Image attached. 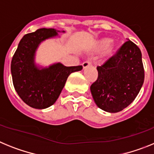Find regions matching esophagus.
Instances as JSON below:
<instances>
[{
  "mask_svg": "<svg viewBox=\"0 0 154 154\" xmlns=\"http://www.w3.org/2000/svg\"><path fill=\"white\" fill-rule=\"evenodd\" d=\"M91 63L90 61H85V62L83 63L82 64L83 68H84V69H85V68L88 67V66H91Z\"/></svg>",
  "mask_w": 154,
  "mask_h": 154,
  "instance_id": "34e87169",
  "label": "esophagus"
}]
</instances>
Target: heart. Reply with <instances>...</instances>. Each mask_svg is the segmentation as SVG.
Masks as SVG:
<instances>
[{
    "label": "heart",
    "mask_w": 154,
    "mask_h": 154,
    "mask_svg": "<svg viewBox=\"0 0 154 154\" xmlns=\"http://www.w3.org/2000/svg\"><path fill=\"white\" fill-rule=\"evenodd\" d=\"M112 38H103V39L100 40L98 43H97V49H99V50H105V49H108L110 45L112 44ZM112 53H113V48L112 47H109V49H108V51H107V56H112Z\"/></svg>",
    "instance_id": "b5f03b06"
}]
</instances>
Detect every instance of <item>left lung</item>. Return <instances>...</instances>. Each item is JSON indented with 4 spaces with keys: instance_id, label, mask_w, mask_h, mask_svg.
<instances>
[{
    "instance_id": "8db88e82",
    "label": "left lung",
    "mask_w": 154,
    "mask_h": 154,
    "mask_svg": "<svg viewBox=\"0 0 154 154\" xmlns=\"http://www.w3.org/2000/svg\"><path fill=\"white\" fill-rule=\"evenodd\" d=\"M97 69V81L91 86L92 97L99 109L111 113L129 106L144 82L141 51L129 39Z\"/></svg>"
}]
</instances>
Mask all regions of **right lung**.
<instances>
[{"mask_svg":"<svg viewBox=\"0 0 154 154\" xmlns=\"http://www.w3.org/2000/svg\"><path fill=\"white\" fill-rule=\"evenodd\" d=\"M58 32L60 31L40 29L25 35L12 57L11 71L14 89L21 100L34 109H44L53 105L69 74L83 68L82 66H66L60 63L48 67L35 64V56L39 44L57 36Z\"/></svg>","mask_w":154,"mask_h":154,"instance_id":"obj_1","label":"right lung"}]
</instances>
